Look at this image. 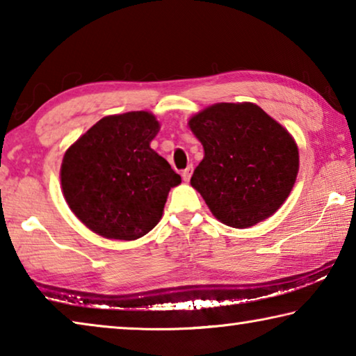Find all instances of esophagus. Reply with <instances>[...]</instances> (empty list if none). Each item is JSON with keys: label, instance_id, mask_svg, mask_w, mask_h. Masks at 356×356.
I'll return each instance as SVG.
<instances>
[{"label": "esophagus", "instance_id": "obj_1", "mask_svg": "<svg viewBox=\"0 0 356 356\" xmlns=\"http://www.w3.org/2000/svg\"><path fill=\"white\" fill-rule=\"evenodd\" d=\"M191 172H193V166L185 168V170L182 171V179L185 180V182H188V180H190V177H191Z\"/></svg>", "mask_w": 356, "mask_h": 356}]
</instances>
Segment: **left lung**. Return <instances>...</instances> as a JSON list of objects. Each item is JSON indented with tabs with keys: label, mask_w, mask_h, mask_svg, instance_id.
<instances>
[{
	"label": "left lung",
	"mask_w": 356,
	"mask_h": 356,
	"mask_svg": "<svg viewBox=\"0 0 356 356\" xmlns=\"http://www.w3.org/2000/svg\"><path fill=\"white\" fill-rule=\"evenodd\" d=\"M188 124L204 146L190 184L216 218L243 229L281 207L298 172V147L281 124L254 104H216Z\"/></svg>",
	"instance_id": "8db88e82"
}]
</instances>
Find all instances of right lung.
<instances>
[{
  "instance_id": "1",
  "label": "right lung",
  "mask_w": 356,
  "mask_h": 356,
  "mask_svg": "<svg viewBox=\"0 0 356 356\" xmlns=\"http://www.w3.org/2000/svg\"><path fill=\"white\" fill-rule=\"evenodd\" d=\"M159 122L147 111L106 116L67 149L64 197L78 218L106 238L136 240L156 226L179 174L150 149Z\"/></svg>"
}]
</instances>
